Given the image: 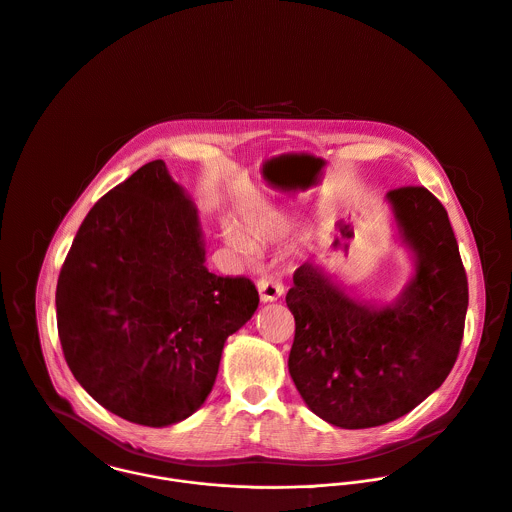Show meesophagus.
<instances>
[{"instance_id": "34e87169", "label": "esophagus", "mask_w": 512, "mask_h": 512, "mask_svg": "<svg viewBox=\"0 0 512 512\" xmlns=\"http://www.w3.org/2000/svg\"><path fill=\"white\" fill-rule=\"evenodd\" d=\"M257 291H259L261 303H273V301L281 299V295L285 293V287L281 281H277L273 277H261L257 281Z\"/></svg>"}]
</instances>
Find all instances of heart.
Listing matches in <instances>:
<instances>
[{"mask_svg":"<svg viewBox=\"0 0 512 512\" xmlns=\"http://www.w3.org/2000/svg\"><path fill=\"white\" fill-rule=\"evenodd\" d=\"M293 223V217L287 213H279L275 217H255L249 221V229L255 235V239L259 241H271L275 237H279L289 225ZM223 239L227 243V247L241 257L243 261H251L257 255V247L255 243L235 225H223Z\"/></svg>","mask_w":512,"mask_h":512,"instance_id":"b5f03b06","label":"heart"}]
</instances>
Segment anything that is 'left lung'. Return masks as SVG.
<instances>
[{
  "mask_svg": "<svg viewBox=\"0 0 512 512\" xmlns=\"http://www.w3.org/2000/svg\"><path fill=\"white\" fill-rule=\"evenodd\" d=\"M385 201L415 267L397 299L355 297L315 263L295 271L287 293L291 379L341 429L379 427L421 405L449 377L465 331L469 287L445 207L425 187L391 189Z\"/></svg>",
  "mask_w": 512,
  "mask_h": 512,
  "instance_id": "8db88e82",
  "label": "left lung"
}]
</instances>
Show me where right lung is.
I'll use <instances>...</instances> for the list:
<instances>
[{
  "label": "right lung",
  "mask_w": 512,
  "mask_h": 512,
  "mask_svg": "<svg viewBox=\"0 0 512 512\" xmlns=\"http://www.w3.org/2000/svg\"><path fill=\"white\" fill-rule=\"evenodd\" d=\"M205 253L199 211L161 159L83 219L57 279V331L73 377L113 415L169 427L211 393L259 293L209 273Z\"/></svg>",
  "instance_id": "right-lung-1"
}]
</instances>
